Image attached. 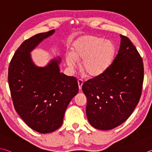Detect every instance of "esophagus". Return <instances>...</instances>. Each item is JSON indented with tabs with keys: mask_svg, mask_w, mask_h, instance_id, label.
Instances as JSON below:
<instances>
[{
	"mask_svg": "<svg viewBox=\"0 0 152 152\" xmlns=\"http://www.w3.org/2000/svg\"><path fill=\"white\" fill-rule=\"evenodd\" d=\"M78 84L79 89L81 90V89H82V84H83V80H82V79H78Z\"/></svg>",
	"mask_w": 152,
	"mask_h": 152,
	"instance_id": "34e87169",
	"label": "esophagus"
}]
</instances>
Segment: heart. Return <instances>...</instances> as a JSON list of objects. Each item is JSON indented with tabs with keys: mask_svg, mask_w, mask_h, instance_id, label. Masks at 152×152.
<instances>
[{
	"mask_svg": "<svg viewBox=\"0 0 152 152\" xmlns=\"http://www.w3.org/2000/svg\"><path fill=\"white\" fill-rule=\"evenodd\" d=\"M114 52V46L110 41L85 36L74 42L72 54L66 55V60L72 70L76 68L78 60H82V70L90 77H97L108 68Z\"/></svg>",
	"mask_w": 152,
	"mask_h": 152,
	"instance_id": "obj_1",
	"label": "heart"
}]
</instances>
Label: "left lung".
Segmentation results:
<instances>
[{"instance_id":"1","label":"left lung","mask_w":152,"mask_h":152,"mask_svg":"<svg viewBox=\"0 0 152 152\" xmlns=\"http://www.w3.org/2000/svg\"><path fill=\"white\" fill-rule=\"evenodd\" d=\"M120 37L118 54L107 70L85 82L82 87L87 97L88 122L101 130L112 129L125 122L142 95V58L128 37L122 34Z\"/></svg>"}]
</instances>
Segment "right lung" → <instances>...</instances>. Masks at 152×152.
<instances>
[{
  "mask_svg": "<svg viewBox=\"0 0 152 152\" xmlns=\"http://www.w3.org/2000/svg\"><path fill=\"white\" fill-rule=\"evenodd\" d=\"M54 32L51 30L24 40L9 67L15 109L30 128L41 134L50 133L62 126L66 109L79 90L76 78L60 72V59H54L44 68L32 61L30 52Z\"/></svg>",
  "mask_w": 152,
  "mask_h": 152,
  "instance_id": "right-lung-1",
  "label": "right lung"
}]
</instances>
